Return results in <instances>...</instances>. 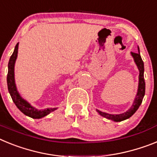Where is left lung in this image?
<instances>
[{"instance_id":"left-lung-1","label":"left lung","mask_w":157,"mask_h":157,"mask_svg":"<svg viewBox=\"0 0 157 157\" xmlns=\"http://www.w3.org/2000/svg\"><path fill=\"white\" fill-rule=\"evenodd\" d=\"M133 58H134V62H135L136 65H137V68L139 69L140 74H139V85H138V90H137V94L136 95L135 100L133 102V105H132L131 108L129 109V111L123 113L121 114H109L107 113H103L102 111L97 110V112L99 113L100 115L108 119H111L114 122H121L125 119H127L129 117H131L134 113L137 111V109L139 108L140 105L142 103V99L144 98V93H145V82H144V62H143L141 57L140 55V50L138 48V52L133 53L131 52Z\"/></svg>"}]
</instances>
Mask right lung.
<instances>
[{
    "label": "right lung",
    "mask_w": 157,
    "mask_h": 157,
    "mask_svg": "<svg viewBox=\"0 0 157 157\" xmlns=\"http://www.w3.org/2000/svg\"><path fill=\"white\" fill-rule=\"evenodd\" d=\"M18 44L15 46L14 52L13 53L10 57L9 62V70H8V75H7V84H8V89L10 93L11 97L13 99V101L18 107L21 112L24 113L25 115L29 116L33 118H41L46 116L50 112L55 111L57 108H48L46 110H37L35 107H31L28 102L22 99L20 95H19L17 89H16V84H15L14 79V65L16 59L17 58V53H18Z\"/></svg>",
    "instance_id": "add662e5"
}]
</instances>
